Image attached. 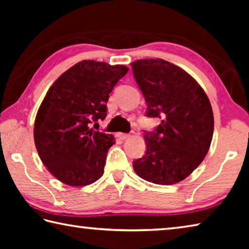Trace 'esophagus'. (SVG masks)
<instances>
[{
  "label": "esophagus",
  "instance_id": "34e87169",
  "mask_svg": "<svg viewBox=\"0 0 249 249\" xmlns=\"http://www.w3.org/2000/svg\"><path fill=\"white\" fill-rule=\"evenodd\" d=\"M116 137L119 138L121 141H125L127 140L129 137V134H126V133H116Z\"/></svg>",
  "mask_w": 249,
  "mask_h": 249
}]
</instances>
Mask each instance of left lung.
Returning <instances> with one entry per match:
<instances>
[{
  "label": "left lung",
  "instance_id": "8db88e82",
  "mask_svg": "<svg viewBox=\"0 0 249 249\" xmlns=\"http://www.w3.org/2000/svg\"><path fill=\"white\" fill-rule=\"evenodd\" d=\"M130 65L146 116L161 119L153 132L145 130L147 150L133 162L134 170L156 184L180 182L209 151L214 129L210 100L190 74L169 61L141 59Z\"/></svg>",
  "mask_w": 249,
  "mask_h": 249
}]
</instances>
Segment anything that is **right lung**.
I'll list each match as a JSON object with an SVG mask.
<instances>
[{"mask_svg":"<svg viewBox=\"0 0 249 249\" xmlns=\"http://www.w3.org/2000/svg\"><path fill=\"white\" fill-rule=\"evenodd\" d=\"M127 71L122 65L82 60L49 88L37 112L34 140L41 161L61 182L80 187L103 176L115 141L91 124L105 119L109 93Z\"/></svg>","mask_w":249,"mask_h":249,"instance_id":"obj_1","label":"right lung"}]
</instances>
